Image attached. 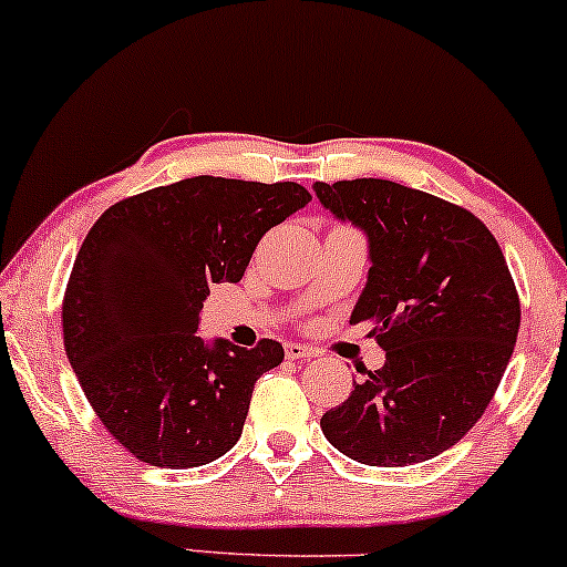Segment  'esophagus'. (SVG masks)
Masks as SVG:
<instances>
[{
	"instance_id": "1",
	"label": "esophagus",
	"mask_w": 567,
	"mask_h": 567,
	"mask_svg": "<svg viewBox=\"0 0 567 567\" xmlns=\"http://www.w3.org/2000/svg\"><path fill=\"white\" fill-rule=\"evenodd\" d=\"M285 353H288L290 361H313V358L319 355V350L303 346V342H288V346H285Z\"/></svg>"
}]
</instances>
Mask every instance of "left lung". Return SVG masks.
I'll use <instances>...</instances> for the list:
<instances>
[{
	"label": "left lung",
	"mask_w": 567,
	"mask_h": 567,
	"mask_svg": "<svg viewBox=\"0 0 567 567\" xmlns=\"http://www.w3.org/2000/svg\"><path fill=\"white\" fill-rule=\"evenodd\" d=\"M334 219L367 235L369 277L350 324L374 321L384 367L321 415L332 447L400 468L461 442L511 363L520 303L503 250L461 206L392 181L313 183Z\"/></svg>",
	"instance_id": "obj_1"
}]
</instances>
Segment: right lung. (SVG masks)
<instances>
[{"label": "right lung", "mask_w": 567, "mask_h": 567, "mask_svg": "<svg viewBox=\"0 0 567 567\" xmlns=\"http://www.w3.org/2000/svg\"><path fill=\"white\" fill-rule=\"evenodd\" d=\"M311 200L298 183L198 175L106 209L78 250L62 303L68 361L99 421L127 453L196 468L235 447L254 384L282 363L198 337L214 282H240L256 246Z\"/></svg>", "instance_id": "1"}]
</instances>
